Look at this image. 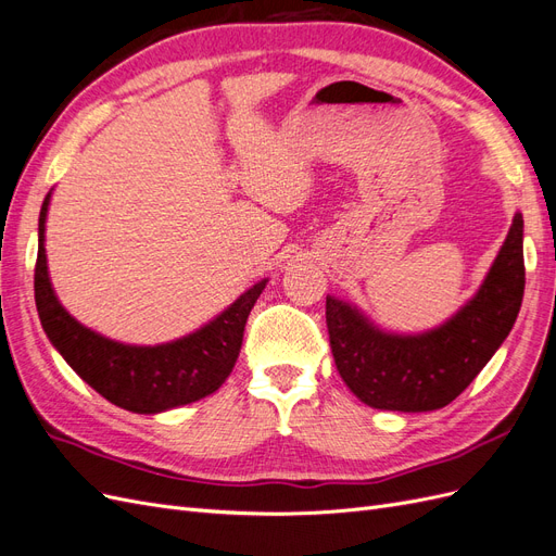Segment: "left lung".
<instances>
[{
	"label": "left lung",
	"mask_w": 556,
	"mask_h": 556,
	"mask_svg": "<svg viewBox=\"0 0 556 556\" xmlns=\"http://www.w3.org/2000/svg\"><path fill=\"white\" fill-rule=\"evenodd\" d=\"M525 219L515 212L485 281L445 324L400 334L383 330L351 302L326 298L330 349L339 376L371 408L437 410L451 404L490 363L513 330L525 295Z\"/></svg>",
	"instance_id": "obj_1"
}]
</instances>
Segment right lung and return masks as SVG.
<instances>
[{
	"instance_id": "right-lung-1",
	"label": "right lung",
	"mask_w": 556,
	"mask_h": 556,
	"mask_svg": "<svg viewBox=\"0 0 556 556\" xmlns=\"http://www.w3.org/2000/svg\"><path fill=\"white\" fill-rule=\"evenodd\" d=\"M48 191L39 214V256L34 270V298L43 332L80 379L111 404L131 414L154 416L199 402L219 390L236 367L249 312L267 279L247 289L210 324L175 342L156 346L122 344L85 328L55 295L46 258Z\"/></svg>"
}]
</instances>
